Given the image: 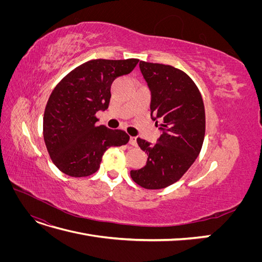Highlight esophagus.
Instances as JSON below:
<instances>
[{
	"label": "esophagus",
	"instance_id": "esophagus-1",
	"mask_svg": "<svg viewBox=\"0 0 262 262\" xmlns=\"http://www.w3.org/2000/svg\"><path fill=\"white\" fill-rule=\"evenodd\" d=\"M130 144L132 146H137L138 145V142H137V138L136 137H131L130 138Z\"/></svg>",
	"mask_w": 262,
	"mask_h": 262
}]
</instances>
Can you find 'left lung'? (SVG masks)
Here are the masks:
<instances>
[{
	"mask_svg": "<svg viewBox=\"0 0 262 262\" xmlns=\"http://www.w3.org/2000/svg\"><path fill=\"white\" fill-rule=\"evenodd\" d=\"M140 70L152 94L150 116L162 134L156 144L137 139L148 157L144 167L130 175L142 188L163 189L184 176L200 153L205 134L203 99L184 71L145 61H140Z\"/></svg>",
	"mask_w": 262,
	"mask_h": 262,
	"instance_id": "obj_1",
	"label": "left lung"
}]
</instances>
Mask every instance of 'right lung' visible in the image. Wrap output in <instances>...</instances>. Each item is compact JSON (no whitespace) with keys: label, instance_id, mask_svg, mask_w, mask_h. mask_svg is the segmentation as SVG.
<instances>
[{"label":"right lung","instance_id":"right-lung-1","mask_svg":"<svg viewBox=\"0 0 262 262\" xmlns=\"http://www.w3.org/2000/svg\"><path fill=\"white\" fill-rule=\"evenodd\" d=\"M138 59L87 61L54 87L43 115V139L57 167L71 177H87L99 168L112 146L130 137L122 130L96 125V113L109 106L110 87L117 77L129 74Z\"/></svg>","mask_w":262,"mask_h":262}]
</instances>
